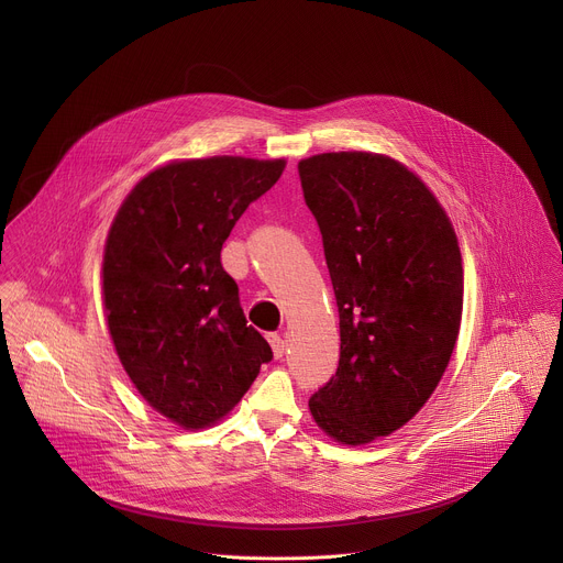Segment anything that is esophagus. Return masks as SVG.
<instances>
[{"label": "esophagus", "mask_w": 563, "mask_h": 563, "mask_svg": "<svg viewBox=\"0 0 563 563\" xmlns=\"http://www.w3.org/2000/svg\"><path fill=\"white\" fill-rule=\"evenodd\" d=\"M267 339H269V345H272V352H274V356H276V358H280V356L285 354V350H287V343H285V339H283L280 334H269Z\"/></svg>", "instance_id": "esophagus-1"}]
</instances>
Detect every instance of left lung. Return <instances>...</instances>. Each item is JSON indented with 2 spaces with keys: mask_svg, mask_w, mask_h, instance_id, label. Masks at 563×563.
Here are the masks:
<instances>
[{
  "mask_svg": "<svg viewBox=\"0 0 563 563\" xmlns=\"http://www.w3.org/2000/svg\"><path fill=\"white\" fill-rule=\"evenodd\" d=\"M298 174L341 325L339 369L309 412L356 448L404 428L437 389L461 328V250L430 187L389 155L318 153Z\"/></svg>",
  "mask_w": 563,
  "mask_h": 563,
  "instance_id": "left-lung-1",
  "label": "left lung"
}]
</instances>
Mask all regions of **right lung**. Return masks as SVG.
<instances>
[{"mask_svg":"<svg viewBox=\"0 0 563 563\" xmlns=\"http://www.w3.org/2000/svg\"><path fill=\"white\" fill-rule=\"evenodd\" d=\"M287 159H172L122 200L104 245L102 302L115 354L146 404L183 430L222 421L269 343L247 325L220 252Z\"/></svg>","mask_w":563,"mask_h":563,"instance_id":"obj_1","label":"right lung"}]
</instances>
